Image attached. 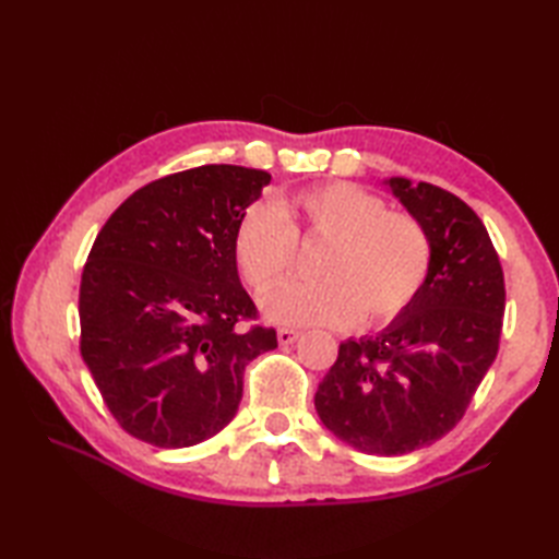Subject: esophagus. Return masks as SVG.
I'll return each instance as SVG.
<instances>
[{"label":"esophagus","mask_w":559,"mask_h":559,"mask_svg":"<svg viewBox=\"0 0 559 559\" xmlns=\"http://www.w3.org/2000/svg\"><path fill=\"white\" fill-rule=\"evenodd\" d=\"M300 338V331L298 329H278V343L281 346H290V343H295Z\"/></svg>","instance_id":"obj_1"}]
</instances>
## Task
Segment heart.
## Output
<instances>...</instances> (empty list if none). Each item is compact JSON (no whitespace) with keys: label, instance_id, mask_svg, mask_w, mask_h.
Returning a JSON list of instances; mask_svg holds the SVG:
<instances>
[{"label":"heart","instance_id":"b5f03b06","mask_svg":"<svg viewBox=\"0 0 559 559\" xmlns=\"http://www.w3.org/2000/svg\"><path fill=\"white\" fill-rule=\"evenodd\" d=\"M298 240L326 242L314 264L319 281H290L264 298L271 322L295 326L377 329L396 322L420 298L435 264L427 225L353 182H324L278 206L257 201L233 237L247 286L266 293L298 261Z\"/></svg>","mask_w":559,"mask_h":559}]
</instances>
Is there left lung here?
I'll use <instances>...</instances> for the list:
<instances>
[{
    "label": "left lung",
    "mask_w": 559,
    "mask_h": 559,
    "mask_svg": "<svg viewBox=\"0 0 559 559\" xmlns=\"http://www.w3.org/2000/svg\"><path fill=\"white\" fill-rule=\"evenodd\" d=\"M432 235L430 281L382 334L346 341L314 408L343 442L399 456L454 430L500 350L504 273L478 213L430 182L389 180Z\"/></svg>",
    "instance_id": "obj_1"
}]
</instances>
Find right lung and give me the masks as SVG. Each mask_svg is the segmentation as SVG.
<instances>
[{"mask_svg": "<svg viewBox=\"0 0 559 559\" xmlns=\"http://www.w3.org/2000/svg\"><path fill=\"white\" fill-rule=\"evenodd\" d=\"M269 182L240 165L160 177L91 247L79 348L112 418L141 442L182 449L218 435L240 406L245 367L278 346L233 254L237 223Z\"/></svg>", "mask_w": 559, "mask_h": 559, "instance_id": "add662e5", "label": "right lung"}]
</instances>
